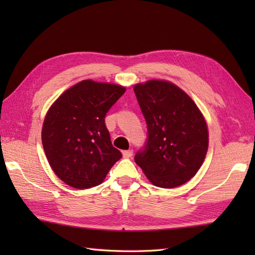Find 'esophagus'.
<instances>
[{
	"label": "esophagus",
	"mask_w": 255,
	"mask_h": 255,
	"mask_svg": "<svg viewBox=\"0 0 255 255\" xmlns=\"http://www.w3.org/2000/svg\"><path fill=\"white\" fill-rule=\"evenodd\" d=\"M133 153V150L132 149H129V150H125L123 151V155L124 158H130V156L132 155Z\"/></svg>",
	"instance_id": "34e87169"
}]
</instances>
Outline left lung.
<instances>
[{
  "mask_svg": "<svg viewBox=\"0 0 255 255\" xmlns=\"http://www.w3.org/2000/svg\"><path fill=\"white\" fill-rule=\"evenodd\" d=\"M133 91L148 130L134 162L153 185L180 186L196 174L207 153L202 113L185 92L166 81H148Z\"/></svg>",
  "mask_w": 255,
  "mask_h": 255,
  "instance_id": "left-lung-1",
  "label": "left lung"
}]
</instances>
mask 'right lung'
<instances>
[{
	"instance_id": "obj_1",
	"label": "right lung",
	"mask_w": 255,
	"mask_h": 255,
	"mask_svg": "<svg viewBox=\"0 0 255 255\" xmlns=\"http://www.w3.org/2000/svg\"><path fill=\"white\" fill-rule=\"evenodd\" d=\"M125 91L119 85L84 80L64 92L48 111L42 145L51 169L69 186L100 185L123 156L113 147L105 116Z\"/></svg>"
}]
</instances>
